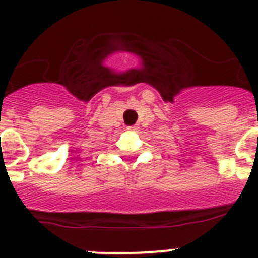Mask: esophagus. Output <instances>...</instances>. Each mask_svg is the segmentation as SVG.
I'll return each instance as SVG.
<instances>
[{
    "label": "esophagus",
    "instance_id": "1",
    "mask_svg": "<svg viewBox=\"0 0 258 258\" xmlns=\"http://www.w3.org/2000/svg\"><path fill=\"white\" fill-rule=\"evenodd\" d=\"M126 129L129 132H134V131H137V126H134V125H131V126H127Z\"/></svg>",
    "mask_w": 258,
    "mask_h": 258
}]
</instances>
